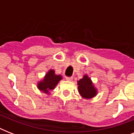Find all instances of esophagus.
<instances>
[{
    "label": "esophagus",
    "mask_w": 134,
    "mask_h": 134,
    "mask_svg": "<svg viewBox=\"0 0 134 134\" xmlns=\"http://www.w3.org/2000/svg\"><path fill=\"white\" fill-rule=\"evenodd\" d=\"M66 80L67 81H71L73 80V78L72 77H66Z\"/></svg>",
    "instance_id": "obj_1"
}]
</instances>
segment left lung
Masks as SVG:
<instances>
[{"label":"left lung","instance_id":"obj_1","mask_svg":"<svg viewBox=\"0 0 134 134\" xmlns=\"http://www.w3.org/2000/svg\"><path fill=\"white\" fill-rule=\"evenodd\" d=\"M77 85L79 93L85 99H90L97 94V89L88 74L83 75L82 79L78 81Z\"/></svg>","mask_w":134,"mask_h":134}]
</instances>
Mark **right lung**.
I'll return each mask as SVG.
<instances>
[{
    "mask_svg": "<svg viewBox=\"0 0 134 134\" xmlns=\"http://www.w3.org/2000/svg\"><path fill=\"white\" fill-rule=\"evenodd\" d=\"M63 79L60 74H55L54 69H49L42 80L37 82V88L41 92L49 94L50 91L55 89L60 81Z\"/></svg>",
    "mask_w": 134,
    "mask_h": 134,
    "instance_id": "add662e5",
    "label": "right lung"
}]
</instances>
